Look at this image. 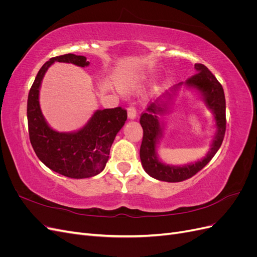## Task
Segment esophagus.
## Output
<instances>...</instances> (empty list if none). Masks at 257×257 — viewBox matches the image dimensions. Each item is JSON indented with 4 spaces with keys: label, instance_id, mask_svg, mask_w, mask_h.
<instances>
[{
    "label": "esophagus",
    "instance_id": "1",
    "mask_svg": "<svg viewBox=\"0 0 257 257\" xmlns=\"http://www.w3.org/2000/svg\"><path fill=\"white\" fill-rule=\"evenodd\" d=\"M127 114H128V118L130 119H135L136 115H137V109H136V106L134 103H132L128 108H127Z\"/></svg>",
    "mask_w": 257,
    "mask_h": 257
}]
</instances>
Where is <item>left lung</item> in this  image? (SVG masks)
<instances>
[{
  "instance_id": "1",
  "label": "left lung",
  "mask_w": 257,
  "mask_h": 257,
  "mask_svg": "<svg viewBox=\"0 0 257 257\" xmlns=\"http://www.w3.org/2000/svg\"><path fill=\"white\" fill-rule=\"evenodd\" d=\"M195 68L198 73L188 78L186 84L196 88L201 92V94L205 97L207 106L214 113L216 125L215 137L213 139L211 149L206 155V158L201 161L182 167L163 164L157 158L155 147H157L158 138L162 134L160 121L157 114L163 113L165 109L161 108L159 104L157 105L155 103L148 106L147 111L142 113L141 120H139L144 130L139 154H141L142 164L146 173L161 181L181 182L196 175L199 170L203 169L211 161L223 143L225 131H226V104H225L223 87L217 81L215 76L204 64L196 63Z\"/></svg>"
}]
</instances>
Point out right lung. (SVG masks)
I'll list each match as a JSON object with an SVG mask.
<instances>
[{
	"instance_id": "1",
	"label": "right lung",
	"mask_w": 257,
	"mask_h": 257,
	"mask_svg": "<svg viewBox=\"0 0 257 257\" xmlns=\"http://www.w3.org/2000/svg\"><path fill=\"white\" fill-rule=\"evenodd\" d=\"M88 66L83 56L73 53L51 58L42 66L28 96L30 142L44 164L60 175L72 179L90 178L105 168L116 133L124 125L127 112L122 107L97 110L85 126L75 133H59L46 123L38 95L43 77L53 62Z\"/></svg>"
}]
</instances>
